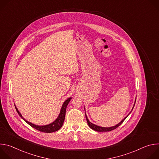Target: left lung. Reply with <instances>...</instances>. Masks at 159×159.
Wrapping results in <instances>:
<instances>
[{
  "label": "left lung",
  "mask_w": 159,
  "mask_h": 159,
  "mask_svg": "<svg viewBox=\"0 0 159 159\" xmlns=\"http://www.w3.org/2000/svg\"><path fill=\"white\" fill-rule=\"evenodd\" d=\"M135 102H136V100H135V101H134V105H133V108H132V109H131V111L133 110V107H134V104H135ZM130 112L129 113V114L127 115V116H126L121 122H120L118 124H117L116 125H115V126H111V127H108V128H106V127H101V126H98V125H94V124H93V123H92L90 121H89V120H88V118H87V115H85V118H86V120H87V123H88V125H89V126L91 128V129H93V130H94V131H99V132H102V131H112V130H113V129H116V128H117L120 125H121V124H122V123L125 121V120L128 117V116L130 114Z\"/></svg>",
  "instance_id": "1"
}]
</instances>
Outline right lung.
Listing matches in <instances>:
<instances>
[{"label": "right lung", "mask_w": 159, "mask_h": 159, "mask_svg": "<svg viewBox=\"0 0 159 159\" xmlns=\"http://www.w3.org/2000/svg\"><path fill=\"white\" fill-rule=\"evenodd\" d=\"M72 98H68L63 104L61 110H60V112L58 116V118L52 123L47 125H44V126H39V125H36L34 124H33L29 121H28L27 120H26L22 116L21 114L20 113V112L18 111L17 108L16 107V109L17 112V113L19 114V115L22 118V119H23L28 125H30L31 127L34 128V129L41 131V132H44V133H52V132H55L56 131H58V129H60L64 122V120L65 118V112H66V106L69 104V102H70V99Z\"/></svg>", "instance_id": "obj_1"}]
</instances>
